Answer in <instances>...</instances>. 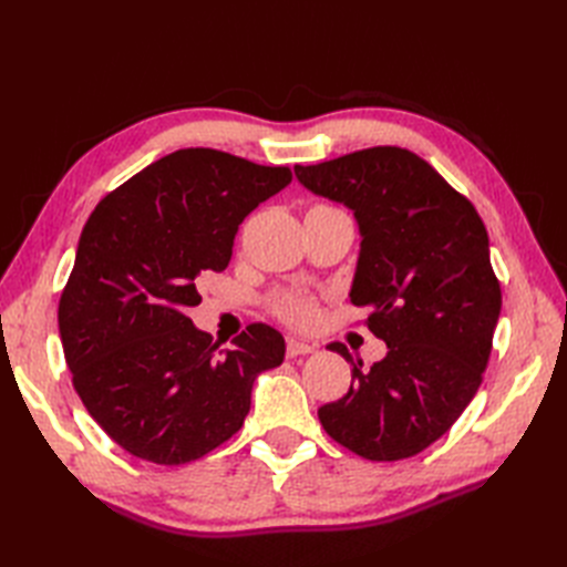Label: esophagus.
Returning a JSON list of instances; mask_svg holds the SVG:
<instances>
[{
    "label": "esophagus",
    "mask_w": 567,
    "mask_h": 567,
    "mask_svg": "<svg viewBox=\"0 0 567 567\" xmlns=\"http://www.w3.org/2000/svg\"><path fill=\"white\" fill-rule=\"evenodd\" d=\"M312 352H317L315 342H305V340H298V338L286 340V354L288 357H300V354H312Z\"/></svg>",
    "instance_id": "34e87169"
}]
</instances>
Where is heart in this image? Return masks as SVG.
Here are the masks:
<instances>
[{"mask_svg":"<svg viewBox=\"0 0 567 567\" xmlns=\"http://www.w3.org/2000/svg\"><path fill=\"white\" fill-rule=\"evenodd\" d=\"M271 312L286 323L307 326L317 317V300L310 293H302V290H284V293L274 296Z\"/></svg>","mask_w":567,"mask_h":567,"instance_id":"b5f03b06","label":"heart"}]
</instances>
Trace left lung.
I'll return each instance as SVG.
<instances>
[{
  "label": "left lung",
  "instance_id": "left-lung-1",
  "mask_svg": "<svg viewBox=\"0 0 567 567\" xmlns=\"http://www.w3.org/2000/svg\"><path fill=\"white\" fill-rule=\"evenodd\" d=\"M310 192L354 210L362 250L350 300L369 307L367 329L388 354L352 364L350 390L319 409L342 447L369 461H400L450 431L483 383L502 288L473 203L435 167L400 146H373L296 165Z\"/></svg>",
  "mask_w": 567,
  "mask_h": 567
}]
</instances>
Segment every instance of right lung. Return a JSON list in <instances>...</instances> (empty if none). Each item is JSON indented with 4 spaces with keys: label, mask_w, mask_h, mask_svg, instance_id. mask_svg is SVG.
Masks as SVG:
<instances>
[{
    "label": "right lung",
    "mask_w": 567,
    "mask_h": 567,
    "mask_svg": "<svg viewBox=\"0 0 567 567\" xmlns=\"http://www.w3.org/2000/svg\"><path fill=\"white\" fill-rule=\"evenodd\" d=\"M215 148H179L101 198L59 300L65 364L90 416L136 458L196 461L241 431L255 375L286 342L250 323L219 350L184 312L200 271L231 260L238 225L290 182Z\"/></svg>",
    "instance_id": "add662e5"
}]
</instances>
